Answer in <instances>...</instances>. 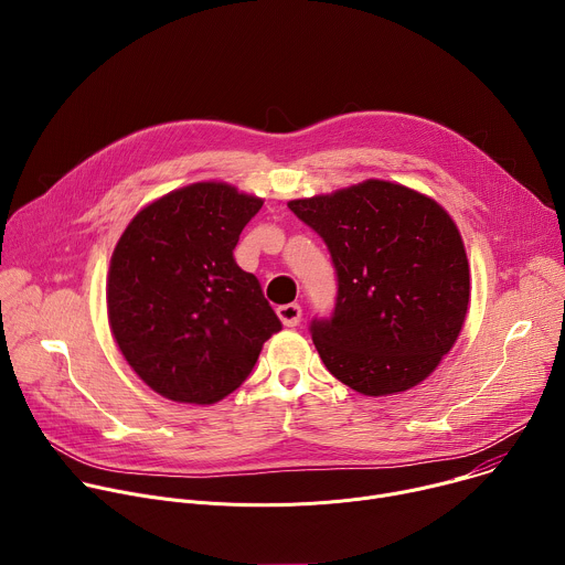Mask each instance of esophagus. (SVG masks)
Segmentation results:
<instances>
[{
	"instance_id": "esophagus-1",
	"label": "esophagus",
	"mask_w": 565,
	"mask_h": 565,
	"mask_svg": "<svg viewBox=\"0 0 565 565\" xmlns=\"http://www.w3.org/2000/svg\"><path fill=\"white\" fill-rule=\"evenodd\" d=\"M279 319L284 321V327H297L301 321V306L299 303H284L277 308Z\"/></svg>"
}]
</instances>
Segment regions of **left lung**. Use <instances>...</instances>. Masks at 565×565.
I'll return each instance as SVG.
<instances>
[{"instance_id":"8db88e82","label":"left lung","mask_w":565,"mask_h":565,"mask_svg":"<svg viewBox=\"0 0 565 565\" xmlns=\"http://www.w3.org/2000/svg\"><path fill=\"white\" fill-rule=\"evenodd\" d=\"M288 207L324 241L338 275L335 310L310 321L321 362L375 397L423 382L454 347L469 303L451 216L425 194L373 179Z\"/></svg>"}]
</instances>
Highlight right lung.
Here are the masks:
<instances>
[{
	"label": "right lung",
	"mask_w": 565,
	"mask_h": 565,
	"mask_svg": "<svg viewBox=\"0 0 565 565\" xmlns=\"http://www.w3.org/2000/svg\"><path fill=\"white\" fill-rule=\"evenodd\" d=\"M225 183H194L142 207L111 257L107 308L118 349L156 393L212 405L253 373L281 331L259 279L234 262L262 210Z\"/></svg>",
	"instance_id": "obj_1"
}]
</instances>
